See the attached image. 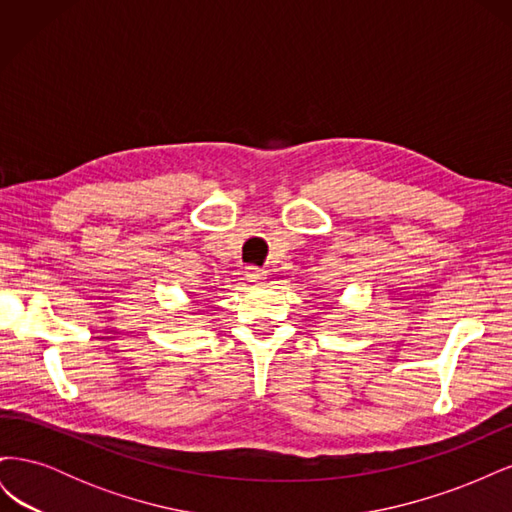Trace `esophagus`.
Masks as SVG:
<instances>
[{"label":"esophagus","mask_w":512,"mask_h":512,"mask_svg":"<svg viewBox=\"0 0 512 512\" xmlns=\"http://www.w3.org/2000/svg\"><path fill=\"white\" fill-rule=\"evenodd\" d=\"M265 275H267V273L262 271V269H258V267H247V269H245V280L250 282V284H254V286L265 284V280H267Z\"/></svg>","instance_id":"1"}]
</instances>
